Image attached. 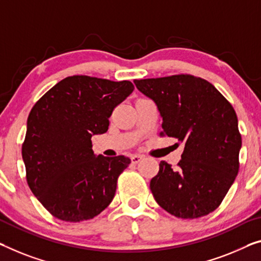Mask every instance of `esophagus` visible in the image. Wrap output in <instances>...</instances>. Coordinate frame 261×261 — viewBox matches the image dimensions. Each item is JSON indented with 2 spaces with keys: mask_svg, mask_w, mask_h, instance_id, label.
<instances>
[{
  "mask_svg": "<svg viewBox=\"0 0 261 261\" xmlns=\"http://www.w3.org/2000/svg\"><path fill=\"white\" fill-rule=\"evenodd\" d=\"M143 159V155H141V154H134L131 157V163L132 164H138L139 162H141Z\"/></svg>",
  "mask_w": 261,
  "mask_h": 261,
  "instance_id": "1",
  "label": "esophagus"
}]
</instances>
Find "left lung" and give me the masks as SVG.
Wrapping results in <instances>:
<instances>
[{
	"instance_id": "obj_1",
	"label": "left lung",
	"mask_w": 261,
	"mask_h": 261,
	"mask_svg": "<svg viewBox=\"0 0 261 261\" xmlns=\"http://www.w3.org/2000/svg\"><path fill=\"white\" fill-rule=\"evenodd\" d=\"M163 118L161 135L184 143L176 169L159 163L150 189L158 205L172 216L193 219L220 205L239 170L242 136L227 99L210 83L192 75L135 80Z\"/></svg>"
}]
</instances>
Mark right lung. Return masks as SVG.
<instances>
[{"label":"right lung","instance_id":"obj_1","mask_svg":"<svg viewBox=\"0 0 261 261\" xmlns=\"http://www.w3.org/2000/svg\"><path fill=\"white\" fill-rule=\"evenodd\" d=\"M134 89L129 81L70 76L31 109L22 145L27 181L54 217L91 219L114 199L118 176L131 161L96 155L91 137L106 134L114 109Z\"/></svg>","mask_w":261,"mask_h":261}]
</instances>
